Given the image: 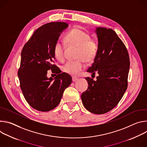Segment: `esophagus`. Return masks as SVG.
<instances>
[{"label": "esophagus", "instance_id": "34e87169", "mask_svg": "<svg viewBox=\"0 0 147 147\" xmlns=\"http://www.w3.org/2000/svg\"><path fill=\"white\" fill-rule=\"evenodd\" d=\"M77 80H78V78H77V77H73L72 78V80H73V82H75V81H76Z\"/></svg>", "mask_w": 147, "mask_h": 147}]
</instances>
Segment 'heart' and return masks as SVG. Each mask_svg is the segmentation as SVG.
I'll list each match as a JSON object with an SVG mask.
<instances>
[{
	"instance_id": "1",
	"label": "heart",
	"mask_w": 147,
	"mask_h": 147,
	"mask_svg": "<svg viewBox=\"0 0 147 147\" xmlns=\"http://www.w3.org/2000/svg\"><path fill=\"white\" fill-rule=\"evenodd\" d=\"M67 45H74L78 48L75 61H68L63 69L67 74L76 76L85 67L84 61L87 63L93 61L98 54L99 43L98 40L91 38L90 34L80 28H73L65 36ZM55 57L59 60H64V45L60 41H56L53 47Z\"/></svg>"
}]
</instances>
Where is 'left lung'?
<instances>
[{
  "label": "left lung",
  "instance_id": "obj_1",
  "mask_svg": "<svg viewBox=\"0 0 147 147\" xmlns=\"http://www.w3.org/2000/svg\"><path fill=\"white\" fill-rule=\"evenodd\" d=\"M95 32L99 50L87 71L99 75L96 81L86 77L89 86L81 97L88 111L100 115L113 109L126 91L130 60L126 47L112 29L98 27Z\"/></svg>",
  "mask_w": 147,
  "mask_h": 147
}]
</instances>
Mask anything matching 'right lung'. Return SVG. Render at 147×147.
Returning <instances> with one entry per match:
<instances>
[{"mask_svg": "<svg viewBox=\"0 0 147 147\" xmlns=\"http://www.w3.org/2000/svg\"><path fill=\"white\" fill-rule=\"evenodd\" d=\"M68 27L65 22H51L36 29L23 48L18 70L20 86L30 105L40 112H48L59 104L71 77L61 73L53 63V47L61 32ZM57 74L47 77V70Z\"/></svg>", "mask_w": 147, "mask_h": 147, "instance_id": "obj_1", "label": "right lung"}]
</instances>
